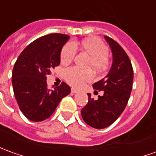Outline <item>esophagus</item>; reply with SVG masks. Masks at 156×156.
<instances>
[{
    "instance_id": "esophagus-1",
    "label": "esophagus",
    "mask_w": 156,
    "mask_h": 156,
    "mask_svg": "<svg viewBox=\"0 0 156 156\" xmlns=\"http://www.w3.org/2000/svg\"><path fill=\"white\" fill-rule=\"evenodd\" d=\"M71 92H72L73 94H76V93H78V91L76 89H71Z\"/></svg>"
}]
</instances>
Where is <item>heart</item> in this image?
I'll return each instance as SVG.
<instances>
[{"label":"heart","instance_id":"heart-1","mask_svg":"<svg viewBox=\"0 0 156 156\" xmlns=\"http://www.w3.org/2000/svg\"><path fill=\"white\" fill-rule=\"evenodd\" d=\"M82 47L90 56L91 61L89 65L98 71L104 70L108 65L109 51L106 44L100 39L93 38L83 40L82 42ZM77 54V45L74 42L69 41L61 51L60 61L66 65L74 59ZM64 78L70 85L80 88L85 83L93 81L94 74L91 70H82L76 67H68L64 72Z\"/></svg>","mask_w":156,"mask_h":156}]
</instances>
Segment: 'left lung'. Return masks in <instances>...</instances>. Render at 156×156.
<instances>
[{
	"instance_id": "left-lung-1",
	"label": "left lung",
	"mask_w": 156,
	"mask_h": 156,
	"mask_svg": "<svg viewBox=\"0 0 156 156\" xmlns=\"http://www.w3.org/2000/svg\"><path fill=\"white\" fill-rule=\"evenodd\" d=\"M112 49L113 62L111 70L105 78L93 84L95 92L101 91L97 100L88 94V104L82 109L83 121L92 127L101 129L108 127L122 113L129 100L133 80L131 61L116 41L105 36Z\"/></svg>"
}]
</instances>
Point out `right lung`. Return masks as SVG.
I'll list each match as a JSON object with an SVG mask.
<instances>
[{"label": "right lung", "instance_id": "1", "mask_svg": "<svg viewBox=\"0 0 156 156\" xmlns=\"http://www.w3.org/2000/svg\"><path fill=\"white\" fill-rule=\"evenodd\" d=\"M70 36L50 34L37 39L25 48L15 62L12 83L18 106L28 119L41 122L55 112L63 97L71 92L66 83L47 88L46 76L60 64V54Z\"/></svg>", "mask_w": 156, "mask_h": 156}]
</instances>
